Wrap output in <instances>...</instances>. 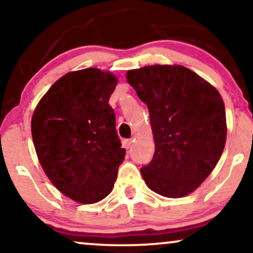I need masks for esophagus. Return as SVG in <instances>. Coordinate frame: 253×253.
<instances>
[{
  "label": "esophagus",
  "instance_id": "1",
  "mask_svg": "<svg viewBox=\"0 0 253 253\" xmlns=\"http://www.w3.org/2000/svg\"><path fill=\"white\" fill-rule=\"evenodd\" d=\"M124 144H126V148H130L131 146H132L133 140H132V139H126V141H124Z\"/></svg>",
  "mask_w": 253,
  "mask_h": 253
}]
</instances>
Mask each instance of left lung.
<instances>
[{
  "label": "left lung",
  "mask_w": 253,
  "mask_h": 253,
  "mask_svg": "<svg viewBox=\"0 0 253 253\" xmlns=\"http://www.w3.org/2000/svg\"><path fill=\"white\" fill-rule=\"evenodd\" d=\"M146 103L155 151L140 169L152 191L182 198L198 189L220 160L227 138L222 96L183 65L155 64L126 72Z\"/></svg>",
  "instance_id": "obj_1"
}]
</instances>
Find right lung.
<instances>
[{
	"label": "right lung",
	"mask_w": 253,
	"mask_h": 253,
	"mask_svg": "<svg viewBox=\"0 0 253 253\" xmlns=\"http://www.w3.org/2000/svg\"><path fill=\"white\" fill-rule=\"evenodd\" d=\"M117 82L96 68L68 72L40 99L31 121L44 174L58 191L84 205L112 192L126 157L108 103Z\"/></svg>",
	"instance_id": "add662e5"
}]
</instances>
